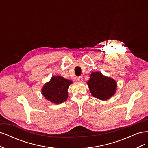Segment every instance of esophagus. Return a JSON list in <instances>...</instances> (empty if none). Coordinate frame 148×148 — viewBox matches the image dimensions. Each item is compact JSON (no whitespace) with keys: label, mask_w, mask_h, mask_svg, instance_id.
Returning a JSON list of instances; mask_svg holds the SVG:
<instances>
[{"label":"esophagus","mask_w":148,"mask_h":148,"mask_svg":"<svg viewBox=\"0 0 148 148\" xmlns=\"http://www.w3.org/2000/svg\"><path fill=\"white\" fill-rule=\"evenodd\" d=\"M78 81L79 82H83V77L82 76H79V77H78Z\"/></svg>","instance_id":"34e87169"}]
</instances>
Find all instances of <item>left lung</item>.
Here are the masks:
<instances>
[{
  "instance_id": "8db88e82",
  "label": "left lung",
  "mask_w": 148,
  "mask_h": 148,
  "mask_svg": "<svg viewBox=\"0 0 148 148\" xmlns=\"http://www.w3.org/2000/svg\"><path fill=\"white\" fill-rule=\"evenodd\" d=\"M87 83L92 96L102 101L112 96L117 88V83L115 80L104 77L99 71L92 72Z\"/></svg>"
}]
</instances>
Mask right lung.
I'll return each mask as SVG.
<instances>
[{
  "label": "right lung",
  "mask_w": 148,
  "mask_h": 148,
  "mask_svg": "<svg viewBox=\"0 0 148 148\" xmlns=\"http://www.w3.org/2000/svg\"><path fill=\"white\" fill-rule=\"evenodd\" d=\"M72 83L60 76L53 77L42 88V93L46 99L55 104H60L68 98V89Z\"/></svg>",
  "instance_id": "1"
}]
</instances>
